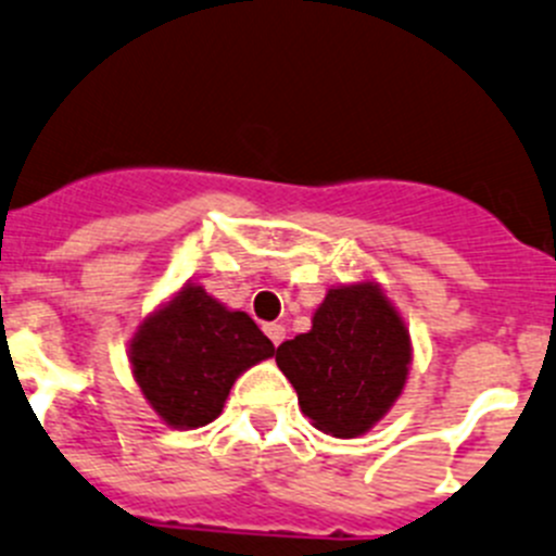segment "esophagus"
<instances>
[{
	"instance_id": "esophagus-1",
	"label": "esophagus",
	"mask_w": 556,
	"mask_h": 556,
	"mask_svg": "<svg viewBox=\"0 0 556 556\" xmlns=\"http://www.w3.org/2000/svg\"><path fill=\"white\" fill-rule=\"evenodd\" d=\"M263 331H266V337L271 339L274 348H277V344L285 339V326H279V323H266V326H263Z\"/></svg>"
}]
</instances>
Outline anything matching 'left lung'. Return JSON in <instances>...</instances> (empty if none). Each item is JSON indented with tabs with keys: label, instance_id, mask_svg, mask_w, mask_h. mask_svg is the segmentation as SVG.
I'll return each instance as SVG.
<instances>
[{
	"label": "left lung",
	"instance_id": "left-lung-1",
	"mask_svg": "<svg viewBox=\"0 0 556 556\" xmlns=\"http://www.w3.org/2000/svg\"><path fill=\"white\" fill-rule=\"evenodd\" d=\"M277 366L293 382L312 427L358 438L402 393L409 333L377 285H350L328 290L309 333L279 344Z\"/></svg>",
	"mask_w": 556,
	"mask_h": 556
}]
</instances>
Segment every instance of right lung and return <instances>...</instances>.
<instances>
[{"mask_svg": "<svg viewBox=\"0 0 556 556\" xmlns=\"http://www.w3.org/2000/svg\"><path fill=\"white\" fill-rule=\"evenodd\" d=\"M271 355V339L255 320L225 309L201 285H187L138 328L129 344L143 396L176 429L212 424L236 377Z\"/></svg>", "mask_w": 556, "mask_h": 556, "instance_id": "obj_1", "label": "right lung"}]
</instances>
